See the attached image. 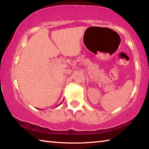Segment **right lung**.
Returning a JSON list of instances; mask_svg holds the SVG:
<instances>
[{"label": "right lung", "mask_w": 149, "mask_h": 149, "mask_svg": "<svg viewBox=\"0 0 149 149\" xmlns=\"http://www.w3.org/2000/svg\"><path fill=\"white\" fill-rule=\"evenodd\" d=\"M61 103H62V102H60V104H59L58 105V106H57V107H58V106H59V105H60V104H61ZM38 109H39V108H38Z\"/></svg>", "instance_id": "obj_1"}]
</instances>
